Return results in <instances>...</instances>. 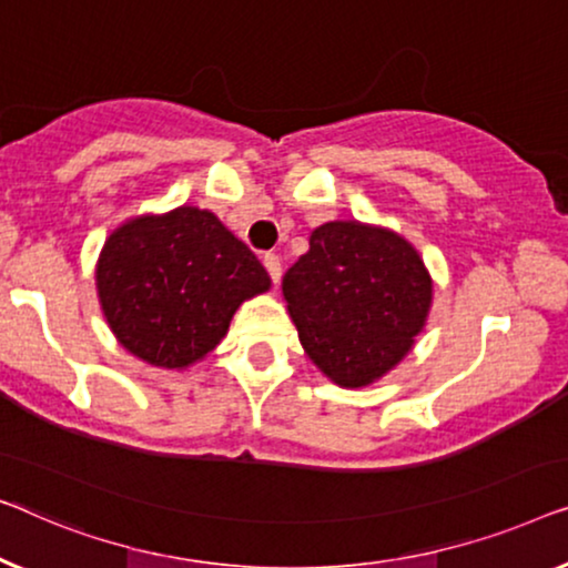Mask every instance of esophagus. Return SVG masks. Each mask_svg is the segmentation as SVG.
I'll list each match as a JSON object with an SVG mask.
<instances>
[{
    "mask_svg": "<svg viewBox=\"0 0 568 568\" xmlns=\"http://www.w3.org/2000/svg\"><path fill=\"white\" fill-rule=\"evenodd\" d=\"M262 262H265V270H267V275L273 277V283L275 285L281 283V275H283L281 257H277V254H265V257H262Z\"/></svg>",
    "mask_w": 568,
    "mask_h": 568,
    "instance_id": "34e87169",
    "label": "esophagus"
}]
</instances>
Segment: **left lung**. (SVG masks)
I'll list each match as a JSON object with an SVG mask.
<instances>
[{
	"label": "left lung",
	"mask_w": 568,
	"mask_h": 568,
	"mask_svg": "<svg viewBox=\"0 0 568 568\" xmlns=\"http://www.w3.org/2000/svg\"><path fill=\"white\" fill-rule=\"evenodd\" d=\"M308 244L283 277L301 345L334 383L365 386L402 361L425 326V262L402 236L357 221L324 223Z\"/></svg>",
	"instance_id": "obj_1"
}]
</instances>
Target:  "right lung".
Returning <instances> with one entry per match:
<instances>
[{"mask_svg": "<svg viewBox=\"0 0 568 568\" xmlns=\"http://www.w3.org/2000/svg\"><path fill=\"white\" fill-rule=\"evenodd\" d=\"M270 275L213 213L182 205L128 221L108 239L98 291L121 345L156 367H187L223 339L239 303Z\"/></svg>", "mask_w": 568, "mask_h": 568, "instance_id": "1", "label": "right lung"}]
</instances>
